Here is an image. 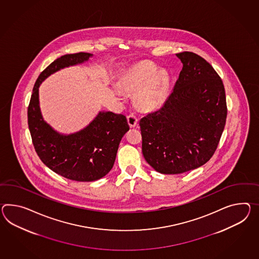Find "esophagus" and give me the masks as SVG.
<instances>
[{
    "instance_id": "34e87169",
    "label": "esophagus",
    "mask_w": 259,
    "mask_h": 259,
    "mask_svg": "<svg viewBox=\"0 0 259 259\" xmlns=\"http://www.w3.org/2000/svg\"><path fill=\"white\" fill-rule=\"evenodd\" d=\"M127 121H128L129 126L131 127V128H134V127H136L138 125V119H137V117H136L135 115H133V114H130V115L127 116Z\"/></svg>"
}]
</instances>
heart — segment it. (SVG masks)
I'll use <instances>...</instances> for the list:
<instances>
[{
  "mask_svg": "<svg viewBox=\"0 0 259 259\" xmlns=\"http://www.w3.org/2000/svg\"><path fill=\"white\" fill-rule=\"evenodd\" d=\"M119 87L126 93H134L136 107L143 111H153L164 104L168 91V77L164 70H157L154 64L140 62L131 65L119 81Z\"/></svg>",
  "mask_w": 259,
  "mask_h": 259,
  "instance_id": "heart-1",
  "label": "heart"
}]
</instances>
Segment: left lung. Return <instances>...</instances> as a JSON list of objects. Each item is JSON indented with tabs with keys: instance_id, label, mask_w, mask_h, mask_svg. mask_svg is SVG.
<instances>
[{
	"instance_id": "1",
	"label": "left lung",
	"mask_w": 259,
	"mask_h": 259,
	"mask_svg": "<svg viewBox=\"0 0 259 259\" xmlns=\"http://www.w3.org/2000/svg\"><path fill=\"white\" fill-rule=\"evenodd\" d=\"M183 69L162 108L139 121L142 153L162 174H181L206 164L213 155L227 120L224 84L196 53L176 54Z\"/></svg>"
}]
</instances>
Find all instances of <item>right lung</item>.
I'll return each mask as SVG.
<instances>
[{
    "label": "right lung",
    "instance_id": "obj_1",
    "mask_svg": "<svg viewBox=\"0 0 259 259\" xmlns=\"http://www.w3.org/2000/svg\"><path fill=\"white\" fill-rule=\"evenodd\" d=\"M93 56L79 52L64 55L51 63L38 76L28 107V125L38 156L51 170L76 182H94L111 170L120 140L129 130L126 117L100 111L81 130L69 135L59 133L42 116L39 87L52 74L86 63Z\"/></svg>",
    "mask_w": 259,
    "mask_h": 259
}]
</instances>
